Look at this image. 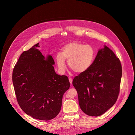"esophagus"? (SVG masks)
Segmentation results:
<instances>
[{
    "label": "esophagus",
    "instance_id": "34e87169",
    "mask_svg": "<svg viewBox=\"0 0 135 135\" xmlns=\"http://www.w3.org/2000/svg\"><path fill=\"white\" fill-rule=\"evenodd\" d=\"M69 81H70V84H72V81H73V79H72V78H69Z\"/></svg>",
    "mask_w": 135,
    "mask_h": 135
}]
</instances>
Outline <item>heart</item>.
<instances>
[{
  "instance_id": "heart-1",
  "label": "heart",
  "mask_w": 135,
  "mask_h": 135,
  "mask_svg": "<svg viewBox=\"0 0 135 135\" xmlns=\"http://www.w3.org/2000/svg\"><path fill=\"white\" fill-rule=\"evenodd\" d=\"M96 50L90 45L73 41L66 44L62 48V52H58L56 60L58 69L61 73L66 68L65 60L69 68L77 73L87 71L92 66L96 58Z\"/></svg>"
}]
</instances>
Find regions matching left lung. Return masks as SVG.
Segmentation results:
<instances>
[{
  "label": "left lung",
  "mask_w": 135,
  "mask_h": 135,
  "mask_svg": "<svg viewBox=\"0 0 135 135\" xmlns=\"http://www.w3.org/2000/svg\"><path fill=\"white\" fill-rule=\"evenodd\" d=\"M122 75L119 59L104 45L90 68L73 80L81 110L88 115L98 116L110 109L118 98Z\"/></svg>",
  "instance_id": "left-lung-1"
}]
</instances>
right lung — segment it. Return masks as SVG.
I'll list each match as a JSON object with an SVG mask.
<instances>
[{
  "instance_id": "right-lung-1",
  "label": "right lung",
  "mask_w": 135,
  "mask_h": 135,
  "mask_svg": "<svg viewBox=\"0 0 135 135\" xmlns=\"http://www.w3.org/2000/svg\"><path fill=\"white\" fill-rule=\"evenodd\" d=\"M39 43L20 56L12 73V82L21 109L39 120H48L59 114L64 93L70 86L68 77L57 74L50 55L44 57Z\"/></svg>"
}]
</instances>
